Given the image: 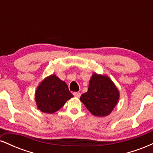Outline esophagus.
<instances>
[{"mask_svg": "<svg viewBox=\"0 0 153 153\" xmlns=\"http://www.w3.org/2000/svg\"><path fill=\"white\" fill-rule=\"evenodd\" d=\"M73 95H74V96L77 98H79L80 96H81V94H80V92H74L73 93Z\"/></svg>", "mask_w": 153, "mask_h": 153, "instance_id": "esophagus-1", "label": "esophagus"}]
</instances>
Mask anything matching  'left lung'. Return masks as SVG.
<instances>
[{"label": "left lung", "mask_w": 153, "mask_h": 153, "mask_svg": "<svg viewBox=\"0 0 153 153\" xmlns=\"http://www.w3.org/2000/svg\"><path fill=\"white\" fill-rule=\"evenodd\" d=\"M119 97L117 87L108 77L94 73L89 82L88 91L80 99L92 114L105 117L114 109Z\"/></svg>", "instance_id": "8db88e82"}]
</instances>
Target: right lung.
Instances as JSON below:
<instances>
[{"mask_svg":"<svg viewBox=\"0 0 153 153\" xmlns=\"http://www.w3.org/2000/svg\"><path fill=\"white\" fill-rule=\"evenodd\" d=\"M73 97L65 82L54 75H50L41 82L36 91L35 99L38 108L42 112L54 113Z\"/></svg>","mask_w":153,"mask_h":153,"instance_id":"1","label":"right lung"}]
</instances>
